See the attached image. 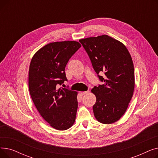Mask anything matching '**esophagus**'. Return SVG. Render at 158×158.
<instances>
[{"mask_svg":"<svg viewBox=\"0 0 158 158\" xmlns=\"http://www.w3.org/2000/svg\"><path fill=\"white\" fill-rule=\"evenodd\" d=\"M88 93V91H86V92H80V94H81L82 95L87 94Z\"/></svg>","mask_w":158,"mask_h":158,"instance_id":"obj_1","label":"esophagus"}]
</instances>
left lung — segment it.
Returning a JSON list of instances; mask_svg holds the SVG:
<instances>
[{"mask_svg":"<svg viewBox=\"0 0 158 158\" xmlns=\"http://www.w3.org/2000/svg\"><path fill=\"white\" fill-rule=\"evenodd\" d=\"M94 69L103 85L94 86L96 97L93 106L97 121L111 124L126 113L135 89L134 64L127 47L120 41L106 35L79 40ZM105 73V77L98 76Z\"/></svg>","mask_w":158,"mask_h":158,"instance_id":"8db88e82","label":"left lung"}]
</instances>
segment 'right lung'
Returning a JSON list of instances; mask_svg holds the SVG:
<instances>
[{
  "mask_svg": "<svg viewBox=\"0 0 158 158\" xmlns=\"http://www.w3.org/2000/svg\"><path fill=\"white\" fill-rule=\"evenodd\" d=\"M81 47L76 41L48 44L35 54L29 65L32 100L43 118L57 130L68 129L76 121L77 92L58 88L67 81L65 66Z\"/></svg>",
  "mask_w": 158,
  "mask_h": 158,
  "instance_id": "right-lung-1",
  "label": "right lung"
}]
</instances>
